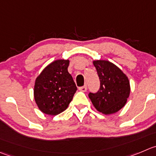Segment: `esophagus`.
<instances>
[{
	"instance_id": "obj_1",
	"label": "esophagus",
	"mask_w": 156,
	"mask_h": 156,
	"mask_svg": "<svg viewBox=\"0 0 156 156\" xmlns=\"http://www.w3.org/2000/svg\"><path fill=\"white\" fill-rule=\"evenodd\" d=\"M79 90L81 92H86L87 90V86H83V87H81L79 88Z\"/></svg>"
}]
</instances>
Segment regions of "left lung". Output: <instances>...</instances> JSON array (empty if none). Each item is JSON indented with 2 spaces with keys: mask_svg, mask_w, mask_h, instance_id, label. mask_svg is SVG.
Listing matches in <instances>:
<instances>
[{
  "mask_svg": "<svg viewBox=\"0 0 156 156\" xmlns=\"http://www.w3.org/2000/svg\"><path fill=\"white\" fill-rule=\"evenodd\" d=\"M100 80V89L89 94L93 106L105 115H110L124 107L130 94L129 78L120 68L108 60H93Z\"/></svg>",
  "mask_w": 156,
  "mask_h": 156,
  "instance_id": "8db88e82",
  "label": "left lung"
}]
</instances>
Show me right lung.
I'll return each instance as SVG.
<instances>
[{
  "mask_svg": "<svg viewBox=\"0 0 156 156\" xmlns=\"http://www.w3.org/2000/svg\"><path fill=\"white\" fill-rule=\"evenodd\" d=\"M69 60H56L47 65L35 80L34 96L40 110L57 115L66 110L77 88L68 72Z\"/></svg>",
  "mask_w": 156,
  "mask_h": 156,
  "instance_id": "1",
  "label": "right lung"
}]
</instances>
